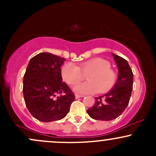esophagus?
I'll return each mask as SVG.
<instances>
[{
  "instance_id": "obj_1",
  "label": "esophagus",
  "mask_w": 156,
  "mask_h": 156,
  "mask_svg": "<svg viewBox=\"0 0 156 156\" xmlns=\"http://www.w3.org/2000/svg\"><path fill=\"white\" fill-rule=\"evenodd\" d=\"M84 96L82 95H80V94H75V98L78 99V98H81V97H83Z\"/></svg>"
}]
</instances>
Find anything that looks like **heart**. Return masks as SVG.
I'll list each match as a JSON object with an SVG mask.
<instances>
[{
    "mask_svg": "<svg viewBox=\"0 0 156 156\" xmlns=\"http://www.w3.org/2000/svg\"><path fill=\"white\" fill-rule=\"evenodd\" d=\"M111 64L103 58H94L80 64L77 66L72 62H68L61 70L64 81L74 86L84 79L87 75L88 81L78 84L74 88L76 92L81 94H101L109 91L117 81V74L110 68Z\"/></svg>",
    "mask_w": 156,
    "mask_h": 156,
    "instance_id": "1",
    "label": "heart"
}]
</instances>
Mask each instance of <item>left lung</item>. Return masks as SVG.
I'll use <instances>...</instances> for the list:
<instances>
[{
    "instance_id": "8db88e82",
    "label": "left lung",
    "mask_w": 156,
    "mask_h": 156,
    "mask_svg": "<svg viewBox=\"0 0 156 156\" xmlns=\"http://www.w3.org/2000/svg\"><path fill=\"white\" fill-rule=\"evenodd\" d=\"M119 69V78L112 89L105 95L95 97L94 106L87 110L96 120L111 121L122 114L129 103L133 89V75L126 59L112 53Z\"/></svg>"
}]
</instances>
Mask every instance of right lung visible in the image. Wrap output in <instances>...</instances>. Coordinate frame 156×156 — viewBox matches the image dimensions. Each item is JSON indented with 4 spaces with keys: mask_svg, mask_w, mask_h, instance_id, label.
Here are the masks:
<instances>
[{
    "mask_svg": "<svg viewBox=\"0 0 156 156\" xmlns=\"http://www.w3.org/2000/svg\"><path fill=\"white\" fill-rule=\"evenodd\" d=\"M65 60L52 53H41L30 59L26 69L23 89L25 103L33 117L41 122L65 118L75 100V94L62 81L60 68Z\"/></svg>",
    "mask_w": 156,
    "mask_h": 156,
    "instance_id": "obj_1",
    "label": "right lung"
}]
</instances>
